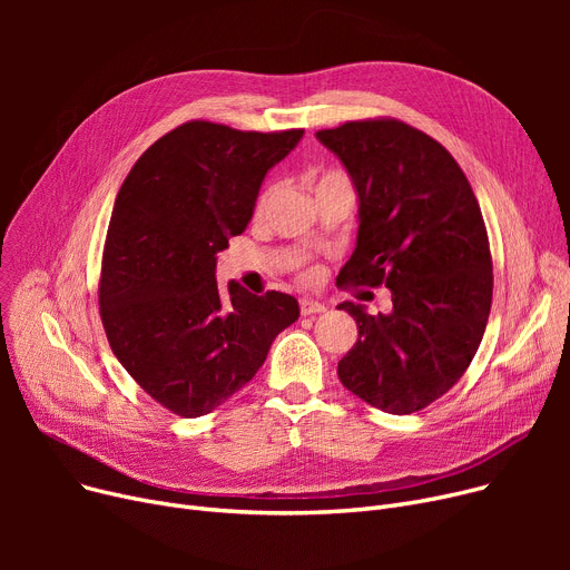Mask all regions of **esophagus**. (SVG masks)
Instances as JSON below:
<instances>
[{"label": "esophagus", "instance_id": "obj_1", "mask_svg": "<svg viewBox=\"0 0 570 570\" xmlns=\"http://www.w3.org/2000/svg\"><path fill=\"white\" fill-rule=\"evenodd\" d=\"M321 312H325V305H323V303L312 301V297H303V301H301V314H303V316L321 314Z\"/></svg>", "mask_w": 570, "mask_h": 570}]
</instances>
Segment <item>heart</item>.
Instances as JSON below:
<instances>
[{
    "label": "heart",
    "mask_w": 570,
    "mask_h": 570,
    "mask_svg": "<svg viewBox=\"0 0 570 570\" xmlns=\"http://www.w3.org/2000/svg\"><path fill=\"white\" fill-rule=\"evenodd\" d=\"M312 185H314V191H316V189H321V187H331V185H351V183H348V177H346L342 170H335V168H323V170L312 173ZM269 194H273V189H265V191L258 196L256 207H254V213H256V215H261V213H263V207H265V203H267ZM301 282H303V284H316V282H318V269H316V267H303V269H301Z\"/></svg>",
    "instance_id": "b5f03b06"
}]
</instances>
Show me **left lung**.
<instances>
[{
	"label": "left lung",
	"mask_w": 570,
	"mask_h": 570,
	"mask_svg": "<svg viewBox=\"0 0 570 570\" xmlns=\"http://www.w3.org/2000/svg\"><path fill=\"white\" fill-rule=\"evenodd\" d=\"M316 138L346 166L361 209L340 288L387 286L391 314L342 303L357 342L337 365L346 391L395 415L462 379L492 307V254L473 189L448 149L395 117L355 119Z\"/></svg>",
	"instance_id": "8db88e82"
}]
</instances>
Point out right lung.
<instances>
[{"mask_svg": "<svg viewBox=\"0 0 570 570\" xmlns=\"http://www.w3.org/2000/svg\"><path fill=\"white\" fill-rule=\"evenodd\" d=\"M303 129L237 131L191 119L134 164L106 233L99 312L117 361L175 415L215 411L301 316L293 295L217 286V254L252 215L265 173Z\"/></svg>", "mask_w": 570, "mask_h": 570, "instance_id": "obj_1", "label": "right lung"}]
</instances>
